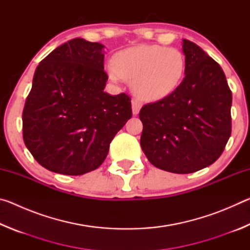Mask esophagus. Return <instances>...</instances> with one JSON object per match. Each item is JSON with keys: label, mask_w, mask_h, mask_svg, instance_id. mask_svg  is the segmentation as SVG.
<instances>
[{"label": "esophagus", "mask_w": 250, "mask_h": 250, "mask_svg": "<svg viewBox=\"0 0 250 250\" xmlns=\"http://www.w3.org/2000/svg\"><path fill=\"white\" fill-rule=\"evenodd\" d=\"M141 107H142V104H141L140 100L132 99V112H133V115H138L139 111H140Z\"/></svg>", "instance_id": "1"}]
</instances>
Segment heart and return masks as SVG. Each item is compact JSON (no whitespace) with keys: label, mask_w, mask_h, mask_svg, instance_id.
I'll return each mask as SVG.
<instances>
[{"label":"heart","mask_w":250,"mask_h":250,"mask_svg":"<svg viewBox=\"0 0 250 250\" xmlns=\"http://www.w3.org/2000/svg\"><path fill=\"white\" fill-rule=\"evenodd\" d=\"M108 69L113 80H132V90L146 101L170 96L183 79L185 58L179 49L160 45H138L117 53Z\"/></svg>","instance_id":"b5f03b06"}]
</instances>
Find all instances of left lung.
Listing matches in <instances>:
<instances>
[{"label": "left lung", "instance_id": "left-lung-1", "mask_svg": "<svg viewBox=\"0 0 250 250\" xmlns=\"http://www.w3.org/2000/svg\"><path fill=\"white\" fill-rule=\"evenodd\" d=\"M185 77L170 96L145 104L140 145L161 170L188 174L213 164L231 133V91L218 62L183 40Z\"/></svg>", "mask_w": 250, "mask_h": 250}]
</instances>
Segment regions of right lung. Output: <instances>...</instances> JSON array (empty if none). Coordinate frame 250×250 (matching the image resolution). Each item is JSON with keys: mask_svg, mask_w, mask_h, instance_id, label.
<instances>
[{"mask_svg": "<svg viewBox=\"0 0 250 250\" xmlns=\"http://www.w3.org/2000/svg\"><path fill=\"white\" fill-rule=\"evenodd\" d=\"M104 45L74 39L37 66L23 110V139L47 170L83 175L98 168L132 117L130 97L104 92Z\"/></svg>", "mask_w": 250, "mask_h": 250, "instance_id": "1", "label": "right lung"}]
</instances>
